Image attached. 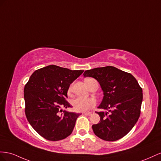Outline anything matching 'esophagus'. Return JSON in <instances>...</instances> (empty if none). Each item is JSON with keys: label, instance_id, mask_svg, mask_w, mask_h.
I'll list each match as a JSON object with an SVG mask.
<instances>
[{"label": "esophagus", "instance_id": "obj_1", "mask_svg": "<svg viewBox=\"0 0 161 161\" xmlns=\"http://www.w3.org/2000/svg\"><path fill=\"white\" fill-rule=\"evenodd\" d=\"M94 113L93 112H86V113H84L85 114H86V115H91V114H92Z\"/></svg>", "mask_w": 161, "mask_h": 161}]
</instances>
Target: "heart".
Instances as JSON below:
<instances>
[{
    "instance_id": "heart-1",
    "label": "heart",
    "mask_w": 161,
    "mask_h": 161,
    "mask_svg": "<svg viewBox=\"0 0 161 161\" xmlns=\"http://www.w3.org/2000/svg\"><path fill=\"white\" fill-rule=\"evenodd\" d=\"M88 80V79H87ZM72 90V86H70L68 89V92ZM72 104L77 111H86L94 107L96 105V101L92 98L79 97L73 100Z\"/></svg>"
}]
</instances>
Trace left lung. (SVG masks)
Masks as SVG:
<instances>
[{
    "mask_svg": "<svg viewBox=\"0 0 161 161\" xmlns=\"http://www.w3.org/2000/svg\"><path fill=\"white\" fill-rule=\"evenodd\" d=\"M84 77L97 80L104 92L98 108L108 112H97L99 123L92 125L96 136L105 141L122 138L138 120L143 98L142 88L131 73L113 66L85 71Z\"/></svg>",
    "mask_w": 161,
    "mask_h": 161,
    "instance_id": "obj_1",
    "label": "left lung"
}]
</instances>
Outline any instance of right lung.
I'll list each match as a JSON object with an SVG mask.
<instances>
[{
	"instance_id": "1",
	"label": "right lung",
	"mask_w": 161,
	"mask_h": 161,
	"mask_svg": "<svg viewBox=\"0 0 161 161\" xmlns=\"http://www.w3.org/2000/svg\"><path fill=\"white\" fill-rule=\"evenodd\" d=\"M83 70L48 65L35 71L24 87L25 113L35 131L44 138L58 141L69 136L81 114L62 111L70 84Z\"/></svg>"
}]
</instances>
